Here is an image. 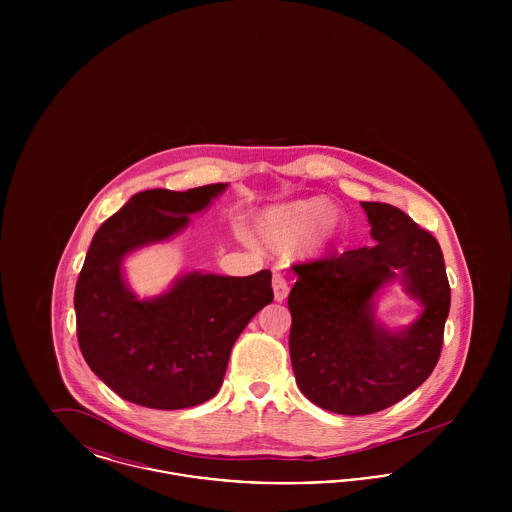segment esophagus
Instances as JSON below:
<instances>
[{
    "label": "esophagus",
    "mask_w": 512,
    "mask_h": 512,
    "mask_svg": "<svg viewBox=\"0 0 512 512\" xmlns=\"http://www.w3.org/2000/svg\"><path fill=\"white\" fill-rule=\"evenodd\" d=\"M272 290H274V299H276V301H284V299L288 297L290 288H288L286 278H284L280 272H274V274H272Z\"/></svg>",
    "instance_id": "obj_1"
}]
</instances>
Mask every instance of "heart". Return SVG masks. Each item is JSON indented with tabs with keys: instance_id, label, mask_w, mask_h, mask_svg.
Masks as SVG:
<instances>
[{
	"instance_id": "obj_1",
	"label": "heart",
	"mask_w": 512,
	"mask_h": 512,
	"mask_svg": "<svg viewBox=\"0 0 512 512\" xmlns=\"http://www.w3.org/2000/svg\"><path fill=\"white\" fill-rule=\"evenodd\" d=\"M332 224L334 217L330 203L313 197L270 209L261 217L257 228L265 244L274 249H290L313 234L318 226L322 232H326L332 228Z\"/></svg>"
}]
</instances>
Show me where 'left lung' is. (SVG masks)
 <instances>
[{
    "instance_id": "8db88e82",
    "label": "left lung",
    "mask_w": 512,
    "mask_h": 512,
    "mask_svg": "<svg viewBox=\"0 0 512 512\" xmlns=\"http://www.w3.org/2000/svg\"><path fill=\"white\" fill-rule=\"evenodd\" d=\"M361 205L376 244L293 265L288 297L295 382L318 407L347 416L384 411L432 374L451 305L438 240L390 203ZM395 269L425 305L403 333L378 327L371 307Z\"/></svg>"
}]
</instances>
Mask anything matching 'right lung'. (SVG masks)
<instances>
[{"mask_svg":"<svg viewBox=\"0 0 512 512\" xmlns=\"http://www.w3.org/2000/svg\"><path fill=\"white\" fill-rule=\"evenodd\" d=\"M224 188L132 195L99 226L86 253L74 290L78 345L88 366L130 403L174 411L215 397L232 345L274 299L270 270L244 278L190 272L147 301L122 282L126 253L176 234Z\"/></svg>","mask_w":512,"mask_h":512,"instance_id":"add662e5","label":"right lung"}]
</instances>
